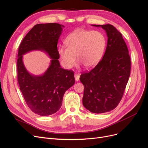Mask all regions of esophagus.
Wrapping results in <instances>:
<instances>
[{"instance_id": "esophagus-1", "label": "esophagus", "mask_w": 148, "mask_h": 148, "mask_svg": "<svg viewBox=\"0 0 148 148\" xmlns=\"http://www.w3.org/2000/svg\"><path fill=\"white\" fill-rule=\"evenodd\" d=\"M74 78L76 82H78L79 80L80 79V75L78 74H74Z\"/></svg>"}]
</instances>
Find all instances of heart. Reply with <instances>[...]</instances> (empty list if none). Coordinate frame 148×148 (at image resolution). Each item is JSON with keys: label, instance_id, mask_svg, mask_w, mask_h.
I'll use <instances>...</instances> for the list:
<instances>
[{"label": "heart", "instance_id": "heart-1", "mask_svg": "<svg viewBox=\"0 0 148 148\" xmlns=\"http://www.w3.org/2000/svg\"><path fill=\"white\" fill-rule=\"evenodd\" d=\"M66 47H60L58 54L62 65L65 69L73 68L77 58L87 68L95 66L104 53L106 39L101 32L78 29L66 38Z\"/></svg>", "mask_w": 148, "mask_h": 148}]
</instances>
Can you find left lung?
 I'll return each instance as SVG.
<instances>
[{
    "label": "left lung",
    "instance_id": "obj_1",
    "mask_svg": "<svg viewBox=\"0 0 148 148\" xmlns=\"http://www.w3.org/2000/svg\"><path fill=\"white\" fill-rule=\"evenodd\" d=\"M92 26L106 31L107 44L103 59L90 71L80 75L83 104L92 113H103L121 101L130 75L131 59L122 34L113 25Z\"/></svg>",
    "mask_w": 148,
    "mask_h": 148
}]
</instances>
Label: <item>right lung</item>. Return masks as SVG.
I'll use <instances>...</instances> for the list:
<instances>
[{"label":"right lung","instance_id":"1","mask_svg":"<svg viewBox=\"0 0 148 148\" xmlns=\"http://www.w3.org/2000/svg\"><path fill=\"white\" fill-rule=\"evenodd\" d=\"M64 26L58 23L38 24L26 34L18 52L17 79L20 89L30 109L40 116L56 113L62 106L63 97L75 83L74 73L60 67L58 42ZM40 50L52 59L49 68L41 76L29 73L24 66L22 55Z\"/></svg>","mask_w":148,"mask_h":148}]
</instances>
